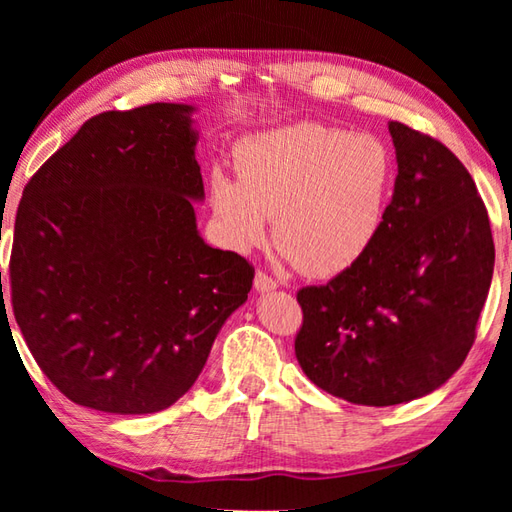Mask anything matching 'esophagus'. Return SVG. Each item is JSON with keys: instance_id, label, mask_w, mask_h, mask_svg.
<instances>
[{"instance_id": "obj_1", "label": "esophagus", "mask_w": 512, "mask_h": 512, "mask_svg": "<svg viewBox=\"0 0 512 512\" xmlns=\"http://www.w3.org/2000/svg\"><path fill=\"white\" fill-rule=\"evenodd\" d=\"M255 290L257 292L277 290V281L273 277H268L266 273H255Z\"/></svg>"}]
</instances>
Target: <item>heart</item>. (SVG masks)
I'll return each instance as SVG.
<instances>
[{"mask_svg": "<svg viewBox=\"0 0 512 512\" xmlns=\"http://www.w3.org/2000/svg\"><path fill=\"white\" fill-rule=\"evenodd\" d=\"M237 176L213 169L211 206L226 242L259 246L275 217L288 262L314 277L363 262L387 222L396 158L376 136L295 123L246 136L235 147Z\"/></svg>", "mask_w": 512, "mask_h": 512, "instance_id": "heart-1", "label": "heart"}]
</instances>
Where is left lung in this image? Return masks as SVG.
Here are the masks:
<instances>
[{
	"label": "left lung",
	"instance_id": "8db88e82",
	"mask_svg": "<svg viewBox=\"0 0 512 512\" xmlns=\"http://www.w3.org/2000/svg\"><path fill=\"white\" fill-rule=\"evenodd\" d=\"M396 187L363 262L299 290L297 361L354 405L389 407L442 387L475 341L495 246L471 173L438 140L389 121Z\"/></svg>",
	"mask_w": 512,
	"mask_h": 512
}]
</instances>
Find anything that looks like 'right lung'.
I'll return each instance as SVG.
<instances>
[{
	"instance_id": "add662e5",
	"label": "right lung",
	"mask_w": 512,
	"mask_h": 512,
	"mask_svg": "<svg viewBox=\"0 0 512 512\" xmlns=\"http://www.w3.org/2000/svg\"><path fill=\"white\" fill-rule=\"evenodd\" d=\"M195 112L154 103L94 116L26 184L10 257L15 319L76 405L121 416L171 407L248 299L255 270L198 231Z\"/></svg>"
}]
</instances>
